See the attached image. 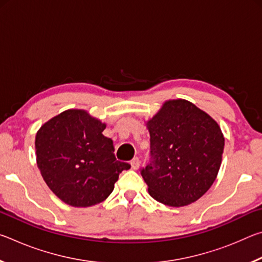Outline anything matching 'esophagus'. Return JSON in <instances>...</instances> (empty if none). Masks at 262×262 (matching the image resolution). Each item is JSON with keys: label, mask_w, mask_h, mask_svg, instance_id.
Instances as JSON below:
<instances>
[{"label": "esophagus", "mask_w": 262, "mask_h": 262, "mask_svg": "<svg viewBox=\"0 0 262 262\" xmlns=\"http://www.w3.org/2000/svg\"><path fill=\"white\" fill-rule=\"evenodd\" d=\"M140 164H141V161L139 159V157H134L130 162V165H132L133 170H137V168H139V166H140Z\"/></svg>", "instance_id": "1"}]
</instances>
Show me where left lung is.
<instances>
[{
    "mask_svg": "<svg viewBox=\"0 0 262 262\" xmlns=\"http://www.w3.org/2000/svg\"><path fill=\"white\" fill-rule=\"evenodd\" d=\"M150 163L141 168L155 200L187 206L205 194L219 173L224 137L210 115L185 99L167 100L147 122Z\"/></svg>",
    "mask_w": 262,
    "mask_h": 262,
    "instance_id": "obj_1",
    "label": "left lung"
}]
</instances>
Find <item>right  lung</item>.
I'll list each match as a JSON object with an SVG mask.
<instances>
[{
	"mask_svg": "<svg viewBox=\"0 0 262 262\" xmlns=\"http://www.w3.org/2000/svg\"><path fill=\"white\" fill-rule=\"evenodd\" d=\"M105 123L84 110H67L35 135L37 164L43 180L60 200L73 207L103 202L128 163L117 161Z\"/></svg>",
	"mask_w": 262,
	"mask_h": 262,
	"instance_id": "obj_1",
	"label": "right lung"
}]
</instances>
